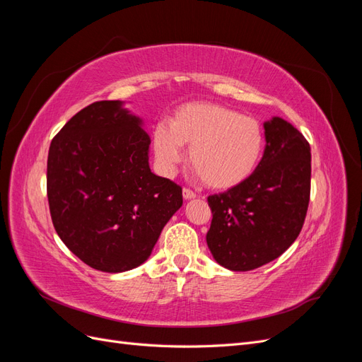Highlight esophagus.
<instances>
[{"mask_svg": "<svg viewBox=\"0 0 362 362\" xmlns=\"http://www.w3.org/2000/svg\"><path fill=\"white\" fill-rule=\"evenodd\" d=\"M182 196H184V199L190 201V199H194V198H196V193L192 192L190 189H184V190H182Z\"/></svg>", "mask_w": 362, "mask_h": 362, "instance_id": "34e87169", "label": "esophagus"}]
</instances>
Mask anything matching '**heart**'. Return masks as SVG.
<instances>
[{"instance_id":"1","label":"heart","mask_w":362,"mask_h":362,"mask_svg":"<svg viewBox=\"0 0 362 362\" xmlns=\"http://www.w3.org/2000/svg\"><path fill=\"white\" fill-rule=\"evenodd\" d=\"M189 145L192 168L214 190H231L246 182L264 152V131L257 119L216 103L180 105L168 124L152 131V148L160 170L172 175Z\"/></svg>"}]
</instances>
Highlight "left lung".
Returning a JSON list of instances; mask_svg holds the SVG:
<instances>
[{
    "label": "left lung",
    "instance_id": "left-lung-1",
    "mask_svg": "<svg viewBox=\"0 0 362 362\" xmlns=\"http://www.w3.org/2000/svg\"><path fill=\"white\" fill-rule=\"evenodd\" d=\"M266 149L252 177L208 196L213 221L206 245L234 272L254 270L282 255L298 238L311 190V148L282 117L264 122Z\"/></svg>",
    "mask_w": 362,
    "mask_h": 362
}]
</instances>
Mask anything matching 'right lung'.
I'll list each match as a JSON object with an SVG mask.
<instances>
[{"instance_id": "1", "label": "right lung", "mask_w": 362, "mask_h": 362, "mask_svg": "<svg viewBox=\"0 0 362 362\" xmlns=\"http://www.w3.org/2000/svg\"><path fill=\"white\" fill-rule=\"evenodd\" d=\"M144 120L122 101H96L52 139L47 192L54 228L92 269L120 273L149 258L182 190L149 168Z\"/></svg>"}]
</instances>
